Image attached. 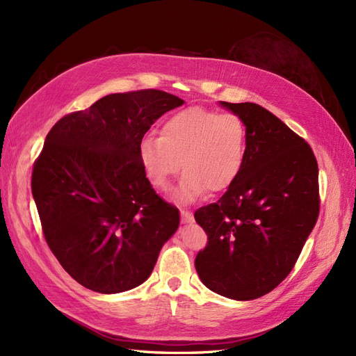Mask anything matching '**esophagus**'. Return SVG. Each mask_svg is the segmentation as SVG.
<instances>
[{
	"mask_svg": "<svg viewBox=\"0 0 356 356\" xmlns=\"http://www.w3.org/2000/svg\"><path fill=\"white\" fill-rule=\"evenodd\" d=\"M193 220V213L191 212H188V211H186V209H181V221L182 222H191Z\"/></svg>",
	"mask_w": 356,
	"mask_h": 356,
	"instance_id": "esophagus-1",
	"label": "esophagus"
}]
</instances>
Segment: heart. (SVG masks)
<instances>
[{"label":"heart","instance_id":"b5f03b06","mask_svg":"<svg viewBox=\"0 0 356 356\" xmlns=\"http://www.w3.org/2000/svg\"><path fill=\"white\" fill-rule=\"evenodd\" d=\"M246 153V127L233 113L188 106L168 117L159 135H147L138 147L145 177L154 188L166 191L184 170L178 195L193 200L204 191L217 195L238 178Z\"/></svg>","mask_w":356,"mask_h":356}]
</instances>
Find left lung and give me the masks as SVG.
<instances>
[{"mask_svg": "<svg viewBox=\"0 0 356 356\" xmlns=\"http://www.w3.org/2000/svg\"><path fill=\"white\" fill-rule=\"evenodd\" d=\"M246 127L238 178L215 202L195 212L208 234L196 255L200 281L233 300L270 293L293 270L319 215L314 149L261 105L221 102Z\"/></svg>", "mask_w": 356, "mask_h": 356, "instance_id": "8db88e82", "label": "left lung"}]
</instances>
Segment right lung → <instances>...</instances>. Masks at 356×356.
<instances>
[{
  "instance_id": "obj_1",
  "label": "right lung",
  "mask_w": 356,
  "mask_h": 356,
  "mask_svg": "<svg viewBox=\"0 0 356 356\" xmlns=\"http://www.w3.org/2000/svg\"><path fill=\"white\" fill-rule=\"evenodd\" d=\"M184 104L156 89L111 93L63 115L34 161L31 190L50 251L80 285L123 293L147 281L179 211L145 177L138 147Z\"/></svg>"
}]
</instances>
